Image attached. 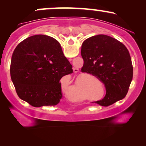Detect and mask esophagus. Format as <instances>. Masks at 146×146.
Segmentation results:
<instances>
[{
	"mask_svg": "<svg viewBox=\"0 0 146 146\" xmlns=\"http://www.w3.org/2000/svg\"><path fill=\"white\" fill-rule=\"evenodd\" d=\"M73 71H74V73H78V72L79 71V69L76 68H73Z\"/></svg>",
	"mask_w": 146,
	"mask_h": 146,
	"instance_id": "34e87169",
	"label": "esophagus"
}]
</instances>
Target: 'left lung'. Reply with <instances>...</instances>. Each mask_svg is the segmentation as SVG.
<instances>
[{
    "mask_svg": "<svg viewBox=\"0 0 146 146\" xmlns=\"http://www.w3.org/2000/svg\"><path fill=\"white\" fill-rule=\"evenodd\" d=\"M81 55L82 72L97 77L106 90L104 98L95 103L108 106L123 100L133 76L131 58L125 45L110 36L97 35L84 41Z\"/></svg>",
    "mask_w": 146,
    "mask_h": 146,
    "instance_id": "obj_1",
    "label": "left lung"
}]
</instances>
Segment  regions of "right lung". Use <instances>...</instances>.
<instances>
[{"label": "right lung", "instance_id": "1", "mask_svg": "<svg viewBox=\"0 0 146 146\" xmlns=\"http://www.w3.org/2000/svg\"><path fill=\"white\" fill-rule=\"evenodd\" d=\"M73 72L59 42L45 35L26 38L11 57L10 74L17 95L34 107L58 104L62 98L60 80Z\"/></svg>", "mask_w": 146, "mask_h": 146}]
</instances>
